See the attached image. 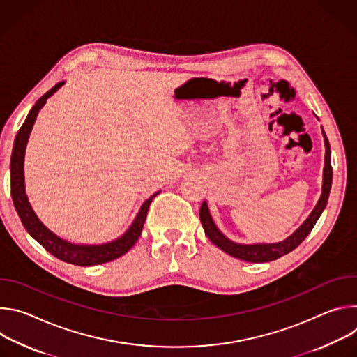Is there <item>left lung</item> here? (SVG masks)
I'll list each match as a JSON object with an SVG mask.
<instances>
[{
    "label": "left lung",
    "instance_id": "1",
    "mask_svg": "<svg viewBox=\"0 0 357 357\" xmlns=\"http://www.w3.org/2000/svg\"><path fill=\"white\" fill-rule=\"evenodd\" d=\"M324 138H325V168H324V182H322V193L321 197L317 203L315 209L311 212V215L308 216V219L305 220L289 237H287L285 240L280 241V243H257V244H238L234 243L231 240H229L215 225L211 213H209V208L206 200H203L202 206H200V222L203 229H205L206 236L209 237V240L218 245L220 250H223L225 252H227L229 256L236 257L238 260H244L248 263H267V261H274L285 254L291 252L294 248H296L303 240L307 237L311 230L314 229L315 223L318 222L319 216L322 215L326 203H328V197H329V192H331V186H332V165H331V145L329 141L326 138L325 131L322 130Z\"/></svg>",
    "mask_w": 357,
    "mask_h": 357
}]
</instances>
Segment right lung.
<instances>
[{"label":"right lung","instance_id":"obj_1","mask_svg":"<svg viewBox=\"0 0 357 357\" xmlns=\"http://www.w3.org/2000/svg\"><path fill=\"white\" fill-rule=\"evenodd\" d=\"M65 84V82H59L55 84L49 91H46L38 101L35 106L31 109L28 117L25 119L22 127L20 128L14 148H13V157H11V196L14 200V206L17 209V213L26 229V231L52 256L56 259L80 267H89V266H97L113 261L123 254H126L138 240L141 236L144 222L146 219L148 208L151 205L152 199H154L160 192L149 196L144 203L134 219L132 225L128 227V230L119 238L103 243V244H96V245H87V244H73L69 243L55 233L50 231L35 215L33 209L31 208V203L28 202L26 193H25V181H24V157H25V148L26 142L32 130V126L36 120V116L39 110L46 103L47 97L52 96L58 89H61Z\"/></svg>","mask_w":357,"mask_h":357}]
</instances>
